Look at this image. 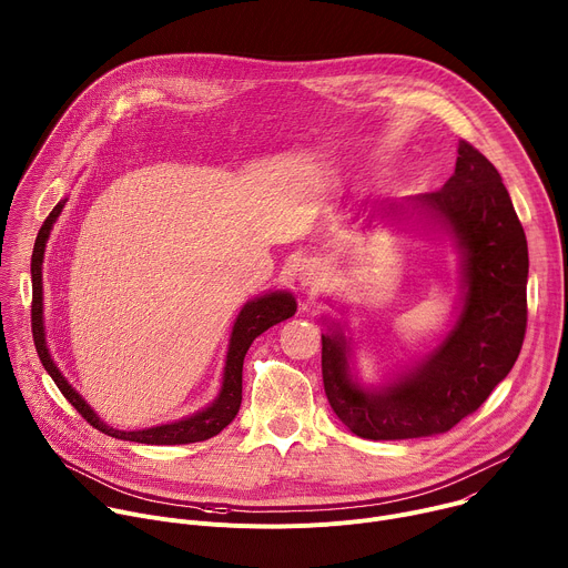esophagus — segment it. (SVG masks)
I'll return each instance as SVG.
<instances>
[{"label":"esophagus","instance_id":"obj_1","mask_svg":"<svg viewBox=\"0 0 568 568\" xmlns=\"http://www.w3.org/2000/svg\"><path fill=\"white\" fill-rule=\"evenodd\" d=\"M300 280L304 282V284H308V286H318L321 284V275H318V271H313V268H302V275H300Z\"/></svg>","mask_w":568,"mask_h":568}]
</instances>
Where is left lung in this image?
Segmentation results:
<instances>
[{"label":"left lung","mask_w":568,"mask_h":568,"mask_svg":"<svg viewBox=\"0 0 568 568\" xmlns=\"http://www.w3.org/2000/svg\"><path fill=\"white\" fill-rule=\"evenodd\" d=\"M410 205L458 236L465 252V308L428 361L379 393L347 376L341 332L323 334V384L338 419L365 439H413L452 430L476 413L513 369L528 323V243L506 184L469 142L456 173Z\"/></svg>","instance_id":"left-lung-1"}]
</instances>
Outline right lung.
I'll use <instances>...</instances> for the list:
<instances>
[{"mask_svg": "<svg viewBox=\"0 0 568 568\" xmlns=\"http://www.w3.org/2000/svg\"><path fill=\"white\" fill-rule=\"evenodd\" d=\"M65 207V201L58 203L51 214L44 219L38 236H36V245H33V255H31V284H33V300H31V332H33V343H36V352L44 365V369L49 372V376L53 379V384L58 386V390L62 393L79 413L81 417L94 426L97 430L116 437V439H131V443H142V445H189V443H203V439H210L214 435H219L239 413L241 406V376H243V356L247 352V347L252 345L257 336H262L268 327L291 318L295 313V300L288 293H271L264 295L260 300L247 302L239 318L234 323L232 329V338H230V352H227V361H225V376H223V388L219 399L205 408L203 413L180 419L175 424H164V426H155V428H146V430H116L105 426L94 410L81 399V395L65 382V376L58 372V367L53 365L47 343H44V327H42V255H44V243L49 236L51 225L55 223L58 214Z\"/></svg>", "mask_w": 568, "mask_h": 568, "instance_id": "obj_1", "label": "right lung"}]
</instances>
